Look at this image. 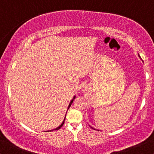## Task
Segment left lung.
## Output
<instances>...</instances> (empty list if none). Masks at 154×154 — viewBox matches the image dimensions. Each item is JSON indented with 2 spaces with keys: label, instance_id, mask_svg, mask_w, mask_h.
I'll use <instances>...</instances> for the list:
<instances>
[{
  "label": "left lung",
  "instance_id": "left-lung-1",
  "mask_svg": "<svg viewBox=\"0 0 154 154\" xmlns=\"http://www.w3.org/2000/svg\"><path fill=\"white\" fill-rule=\"evenodd\" d=\"M138 56H139V57H140V59H141L140 56V55H139V54H138ZM141 60H142V59H141ZM89 126H90V127H91V128H93V130H96V129H95L94 128H92V127L91 126V125H89Z\"/></svg>",
  "mask_w": 154,
  "mask_h": 154
}]
</instances>
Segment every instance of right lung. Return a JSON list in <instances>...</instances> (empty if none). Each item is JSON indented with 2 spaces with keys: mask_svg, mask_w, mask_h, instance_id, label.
<instances>
[{
  "mask_svg": "<svg viewBox=\"0 0 154 154\" xmlns=\"http://www.w3.org/2000/svg\"><path fill=\"white\" fill-rule=\"evenodd\" d=\"M76 98V96L75 95V96L73 97V98H72V100H71V101H70V103H69V106H68V108H67V110H68L69 109V107L71 106V105H72V103H73V101H74V99H75V98ZM65 118H66V115H65V117H64V119L63 120V122H62V123L61 124V125H59V127H58V128H55V129H54V130H48V131H45V132H51V131H53V130H59L60 128H61V127L63 126V123H64V120H65Z\"/></svg>",
  "mask_w": 154,
  "mask_h": 154,
  "instance_id": "right-lung-1",
  "label": "right lung"
}]
</instances>
